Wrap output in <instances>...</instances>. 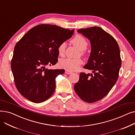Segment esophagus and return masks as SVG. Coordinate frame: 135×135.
<instances>
[{
  "label": "esophagus",
  "mask_w": 135,
  "mask_h": 135,
  "mask_svg": "<svg viewBox=\"0 0 135 135\" xmlns=\"http://www.w3.org/2000/svg\"><path fill=\"white\" fill-rule=\"evenodd\" d=\"M65 73H66L67 74H70L72 73V72H70V71H69V70L66 69V70H65Z\"/></svg>",
  "instance_id": "obj_1"
}]
</instances>
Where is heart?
I'll list each match as a JSON object with an SVG mask.
<instances>
[{
  "label": "heart",
  "mask_w": 135,
  "mask_h": 135,
  "mask_svg": "<svg viewBox=\"0 0 135 135\" xmlns=\"http://www.w3.org/2000/svg\"><path fill=\"white\" fill-rule=\"evenodd\" d=\"M71 42L75 47L79 50L81 55L84 54V50L88 45V41L85 39L80 35H77L72 39ZM66 46V45L65 42H62L59 45L57 50L60 56H63L65 54ZM82 63L83 61L80 58H67L60 60L59 65L62 68L66 69L69 71H74L78 69Z\"/></svg>",
  "instance_id": "obj_1"
}]
</instances>
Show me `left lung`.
<instances>
[{"instance_id": "left-lung-1", "label": "left lung", "mask_w": 135, "mask_h": 135, "mask_svg": "<svg viewBox=\"0 0 135 135\" xmlns=\"http://www.w3.org/2000/svg\"><path fill=\"white\" fill-rule=\"evenodd\" d=\"M78 32L90 41L91 51L84 68L92 73H80L74 90L83 101L93 103L107 95L118 80L122 65L120 49L116 40L100 27L80 29Z\"/></svg>"}]
</instances>
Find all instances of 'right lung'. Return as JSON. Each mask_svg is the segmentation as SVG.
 I'll return each mask as SVG.
<instances>
[{
  "instance_id": "right-lung-1",
  "label": "right lung",
  "mask_w": 135,
  "mask_h": 135,
  "mask_svg": "<svg viewBox=\"0 0 135 135\" xmlns=\"http://www.w3.org/2000/svg\"><path fill=\"white\" fill-rule=\"evenodd\" d=\"M73 33L74 30L41 24L31 28L17 42L11 67L17 90L27 100L40 103L53 94L56 77L65 70L45 67L57 62L59 45Z\"/></svg>"
}]
</instances>
